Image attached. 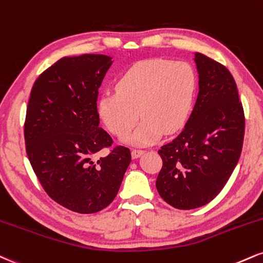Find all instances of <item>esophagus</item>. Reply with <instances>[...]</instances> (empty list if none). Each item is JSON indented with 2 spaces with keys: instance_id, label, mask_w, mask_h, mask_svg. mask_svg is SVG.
<instances>
[{
  "instance_id": "34e87169",
  "label": "esophagus",
  "mask_w": 263,
  "mask_h": 263,
  "mask_svg": "<svg viewBox=\"0 0 263 263\" xmlns=\"http://www.w3.org/2000/svg\"><path fill=\"white\" fill-rule=\"evenodd\" d=\"M143 153H144L143 149H132V152H131L132 158H138L141 154H143Z\"/></svg>"
}]
</instances>
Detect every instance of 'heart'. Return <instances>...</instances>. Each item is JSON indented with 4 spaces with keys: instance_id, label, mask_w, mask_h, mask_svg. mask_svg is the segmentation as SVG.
<instances>
[{
    "instance_id": "b5f03b06",
    "label": "heart",
    "mask_w": 263,
    "mask_h": 263,
    "mask_svg": "<svg viewBox=\"0 0 263 263\" xmlns=\"http://www.w3.org/2000/svg\"><path fill=\"white\" fill-rule=\"evenodd\" d=\"M197 90V76L187 62L147 60L135 63L119 78L116 93L99 98L98 112L110 132L123 137L140 126L129 141L149 144L163 132L172 134L185 123Z\"/></svg>"
}]
</instances>
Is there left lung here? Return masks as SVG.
<instances>
[{
    "instance_id": "1",
    "label": "left lung",
    "mask_w": 263,
    "mask_h": 263,
    "mask_svg": "<svg viewBox=\"0 0 263 263\" xmlns=\"http://www.w3.org/2000/svg\"><path fill=\"white\" fill-rule=\"evenodd\" d=\"M197 100L180 134L158 151L163 166L156 186L178 210L210 203L226 186L239 162L245 115L238 87L226 66L196 53Z\"/></svg>"
}]
</instances>
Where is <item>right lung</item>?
<instances>
[{
  "label": "right lung",
  "instance_id": "add662e5",
  "mask_svg": "<svg viewBox=\"0 0 263 263\" xmlns=\"http://www.w3.org/2000/svg\"><path fill=\"white\" fill-rule=\"evenodd\" d=\"M110 66L109 56L93 53L59 60L37 77L27 106L25 151L37 180L53 201L82 214L111 203L131 163L123 145L95 158L112 145L97 107Z\"/></svg>",
  "mask_w": 263,
  "mask_h": 263
}]
</instances>
